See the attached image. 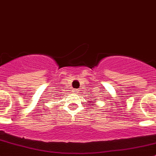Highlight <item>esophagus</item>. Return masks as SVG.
<instances>
[{
	"label": "esophagus",
	"instance_id": "1",
	"mask_svg": "<svg viewBox=\"0 0 156 156\" xmlns=\"http://www.w3.org/2000/svg\"><path fill=\"white\" fill-rule=\"evenodd\" d=\"M79 90H80L79 89H75V90H73V92L75 93V94H78Z\"/></svg>",
	"mask_w": 156,
	"mask_h": 156
}]
</instances>
